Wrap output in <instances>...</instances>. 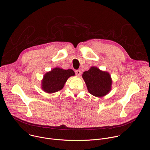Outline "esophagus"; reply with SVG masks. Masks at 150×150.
<instances>
[{
  "instance_id": "obj_1",
  "label": "esophagus",
  "mask_w": 150,
  "mask_h": 150,
  "mask_svg": "<svg viewBox=\"0 0 150 150\" xmlns=\"http://www.w3.org/2000/svg\"><path fill=\"white\" fill-rule=\"evenodd\" d=\"M75 74H76L77 76H80V75L81 74V72L80 70H76V71H75Z\"/></svg>"
}]
</instances>
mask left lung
I'll use <instances>...</instances> for the list:
<instances>
[{
	"mask_svg": "<svg viewBox=\"0 0 150 150\" xmlns=\"http://www.w3.org/2000/svg\"><path fill=\"white\" fill-rule=\"evenodd\" d=\"M82 78L90 94L101 97L111 90L112 79L108 72H103L96 67H91L82 74Z\"/></svg>",
	"mask_w": 150,
	"mask_h": 150,
	"instance_id": "left-lung-1",
	"label": "left lung"
}]
</instances>
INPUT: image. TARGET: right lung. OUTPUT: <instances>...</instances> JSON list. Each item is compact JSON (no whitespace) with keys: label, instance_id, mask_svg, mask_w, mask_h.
<instances>
[{"label":"right lung","instance_id":"1","mask_svg":"<svg viewBox=\"0 0 150 150\" xmlns=\"http://www.w3.org/2000/svg\"><path fill=\"white\" fill-rule=\"evenodd\" d=\"M75 75L72 69L56 68L45 74L42 81V88L45 92L53 93L62 89L69 77Z\"/></svg>","mask_w":150,"mask_h":150}]
</instances>
